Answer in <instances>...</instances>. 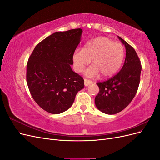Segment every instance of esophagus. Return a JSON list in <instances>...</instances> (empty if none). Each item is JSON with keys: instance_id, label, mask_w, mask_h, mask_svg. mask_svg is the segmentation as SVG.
I'll return each instance as SVG.
<instances>
[{"instance_id": "34e87169", "label": "esophagus", "mask_w": 160, "mask_h": 160, "mask_svg": "<svg viewBox=\"0 0 160 160\" xmlns=\"http://www.w3.org/2000/svg\"><path fill=\"white\" fill-rule=\"evenodd\" d=\"M93 82H92V81L91 80H89L88 79H84V84H85V86H88L90 84H91Z\"/></svg>"}]
</instances>
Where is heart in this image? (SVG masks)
Wrapping results in <instances>:
<instances>
[{"label":"heart","mask_w":160,"mask_h":160,"mask_svg":"<svg viewBox=\"0 0 160 160\" xmlns=\"http://www.w3.org/2000/svg\"><path fill=\"white\" fill-rule=\"evenodd\" d=\"M124 48L122 44L107 37H98L88 42L82 50H76L72 55L75 71L81 72L89 64L85 71L88 77L100 74L107 77L113 75L122 65L124 58Z\"/></svg>","instance_id":"obj_1"}]
</instances>
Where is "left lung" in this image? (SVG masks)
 <instances>
[{
  "mask_svg": "<svg viewBox=\"0 0 160 160\" xmlns=\"http://www.w3.org/2000/svg\"><path fill=\"white\" fill-rule=\"evenodd\" d=\"M118 38L126 49L124 64L117 75L97 83L99 92L95 98L97 108L109 115L120 112L131 103L138 89L142 71L141 62L135 49L123 38Z\"/></svg>",
  "mask_w": 160,
  "mask_h": 160,
  "instance_id": "obj_1",
  "label": "left lung"
}]
</instances>
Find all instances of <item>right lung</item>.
I'll return each mask as SVG.
<instances>
[{"instance_id":"obj_1","label":"right lung","mask_w":160,"mask_h":160,"mask_svg":"<svg viewBox=\"0 0 160 160\" xmlns=\"http://www.w3.org/2000/svg\"><path fill=\"white\" fill-rule=\"evenodd\" d=\"M81 28L57 32L35 47L27 65V82L35 102L52 114L71 107L84 80L72 70V55L81 41Z\"/></svg>"}]
</instances>
